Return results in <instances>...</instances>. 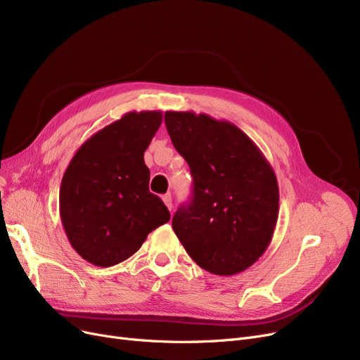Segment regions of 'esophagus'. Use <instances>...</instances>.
<instances>
[{"instance_id":"34e87169","label":"esophagus","mask_w":360,"mask_h":360,"mask_svg":"<svg viewBox=\"0 0 360 360\" xmlns=\"http://www.w3.org/2000/svg\"><path fill=\"white\" fill-rule=\"evenodd\" d=\"M162 198H163V202L166 205V207L169 210H172V207H174V205H172V195L170 194H165Z\"/></svg>"}]
</instances>
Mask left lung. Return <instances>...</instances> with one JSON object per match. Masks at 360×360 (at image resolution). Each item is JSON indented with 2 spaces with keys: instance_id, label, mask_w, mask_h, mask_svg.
Wrapping results in <instances>:
<instances>
[{
  "instance_id": "1",
  "label": "left lung",
  "mask_w": 360,
  "mask_h": 360,
  "mask_svg": "<svg viewBox=\"0 0 360 360\" xmlns=\"http://www.w3.org/2000/svg\"><path fill=\"white\" fill-rule=\"evenodd\" d=\"M172 144L188 163L193 197L172 219L186 253L214 275L247 269L266 252L279 212L275 172L240 128L194 112H166Z\"/></svg>"
}]
</instances>
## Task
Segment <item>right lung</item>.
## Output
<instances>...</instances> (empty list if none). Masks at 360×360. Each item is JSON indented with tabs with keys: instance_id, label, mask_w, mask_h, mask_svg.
Wrapping results in <instances>:
<instances>
[{
	"instance_id": "right-lung-1",
	"label": "right lung",
	"mask_w": 360,
	"mask_h": 360,
	"mask_svg": "<svg viewBox=\"0 0 360 360\" xmlns=\"http://www.w3.org/2000/svg\"><path fill=\"white\" fill-rule=\"evenodd\" d=\"M162 112H129L79 147L60 186L66 236L86 262L108 268L131 257L148 233L169 222L160 197L148 190L144 151Z\"/></svg>"
}]
</instances>
